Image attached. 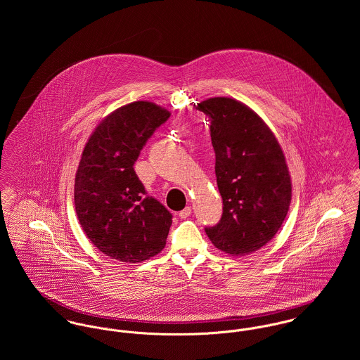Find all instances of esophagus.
I'll return each instance as SVG.
<instances>
[{"mask_svg":"<svg viewBox=\"0 0 360 360\" xmlns=\"http://www.w3.org/2000/svg\"><path fill=\"white\" fill-rule=\"evenodd\" d=\"M190 214H191V206H186L183 210L179 212V216H180L181 219H187Z\"/></svg>","mask_w":360,"mask_h":360,"instance_id":"esophagus-1","label":"esophagus"}]
</instances>
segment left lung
I'll use <instances>...</instances> for the list:
<instances>
[{
	"instance_id": "obj_1",
	"label": "left lung",
	"mask_w": 360,
	"mask_h": 360,
	"mask_svg": "<svg viewBox=\"0 0 360 360\" xmlns=\"http://www.w3.org/2000/svg\"><path fill=\"white\" fill-rule=\"evenodd\" d=\"M210 120L214 173L223 214L205 233L212 244L233 257L266 245L280 230L291 204V176L283 150L267 124L227 97L198 103Z\"/></svg>"
}]
</instances>
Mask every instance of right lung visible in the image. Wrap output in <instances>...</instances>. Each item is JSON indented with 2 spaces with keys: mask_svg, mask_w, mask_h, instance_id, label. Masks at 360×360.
Returning <instances> with one entry per match:
<instances>
[{
  "mask_svg": "<svg viewBox=\"0 0 360 360\" xmlns=\"http://www.w3.org/2000/svg\"><path fill=\"white\" fill-rule=\"evenodd\" d=\"M169 116L154 103H127L103 119L83 150L75 179L76 214L106 257L137 263L166 245L172 213L147 195L134 162Z\"/></svg>",
  "mask_w": 360,
  "mask_h": 360,
  "instance_id": "obj_1",
  "label": "right lung"
}]
</instances>
